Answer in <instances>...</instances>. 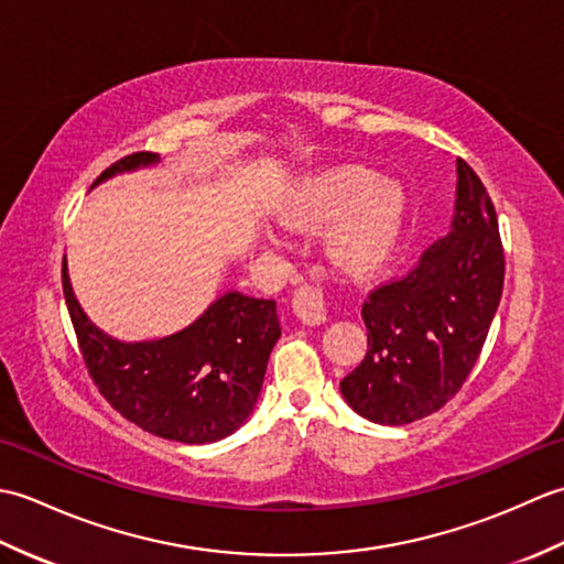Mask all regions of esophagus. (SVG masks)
Masks as SVG:
<instances>
[{
    "instance_id": "1",
    "label": "esophagus",
    "mask_w": 564,
    "mask_h": 564,
    "mask_svg": "<svg viewBox=\"0 0 564 564\" xmlns=\"http://www.w3.org/2000/svg\"><path fill=\"white\" fill-rule=\"evenodd\" d=\"M293 313L301 317L305 325H319V322L327 319V307H325V297H322V291L315 289V285H301L293 293Z\"/></svg>"
}]
</instances>
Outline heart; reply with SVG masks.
Instances as JSON below:
<instances>
[{"instance_id": "heart-1", "label": "heart", "mask_w": 564, "mask_h": 564, "mask_svg": "<svg viewBox=\"0 0 564 564\" xmlns=\"http://www.w3.org/2000/svg\"><path fill=\"white\" fill-rule=\"evenodd\" d=\"M275 220L297 232L327 227V259L346 275L380 271L398 251L406 225V194L392 178L364 166L310 176L275 208Z\"/></svg>"}]
</instances>
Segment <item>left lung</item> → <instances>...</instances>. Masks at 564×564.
<instances>
[{"instance_id":"obj_1","label":"left lung","mask_w":564,"mask_h":564,"mask_svg":"<svg viewBox=\"0 0 564 564\" xmlns=\"http://www.w3.org/2000/svg\"><path fill=\"white\" fill-rule=\"evenodd\" d=\"M505 289L495 203L458 160L451 232L400 281L368 293V351L341 394L368 422L400 426L438 412L480 358Z\"/></svg>"}]
</instances>
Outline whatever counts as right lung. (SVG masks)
Listing matches in <instances>:
<instances>
[{
    "label": "right lung",
    "instance_id": "1",
    "mask_svg": "<svg viewBox=\"0 0 564 564\" xmlns=\"http://www.w3.org/2000/svg\"><path fill=\"white\" fill-rule=\"evenodd\" d=\"M154 162H160L154 152L128 154L94 186ZM63 293L94 386L128 422L182 443L220 441L247 422L281 337L273 301L230 291L172 337L118 341L84 315L65 259Z\"/></svg>",
    "mask_w": 564,
    "mask_h": 564
}]
</instances>
